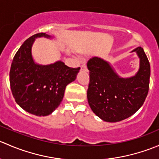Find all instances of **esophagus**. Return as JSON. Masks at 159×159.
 <instances>
[{
  "label": "esophagus",
  "mask_w": 159,
  "mask_h": 159,
  "mask_svg": "<svg viewBox=\"0 0 159 159\" xmlns=\"http://www.w3.org/2000/svg\"><path fill=\"white\" fill-rule=\"evenodd\" d=\"M81 70H85V71H86V70H88L87 69V66H86L85 65H82L81 66Z\"/></svg>",
  "instance_id": "34e87169"
}]
</instances>
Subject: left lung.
<instances>
[{
	"mask_svg": "<svg viewBox=\"0 0 159 159\" xmlns=\"http://www.w3.org/2000/svg\"><path fill=\"white\" fill-rule=\"evenodd\" d=\"M134 51L140 58V68L129 78L118 77L103 59L94 57L88 61V101L93 112L104 121L117 122L131 116L142 107L148 95L150 64L142 47Z\"/></svg>",
	"mask_w": 159,
	"mask_h": 159,
	"instance_id": "left-lung-1",
	"label": "left lung"
}]
</instances>
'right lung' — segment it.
I'll return each instance as SVG.
<instances>
[{
    "label": "right lung",
    "mask_w": 159,
    "mask_h": 159,
    "mask_svg": "<svg viewBox=\"0 0 159 159\" xmlns=\"http://www.w3.org/2000/svg\"><path fill=\"white\" fill-rule=\"evenodd\" d=\"M51 38L45 33L30 37L13 58L10 70L11 92L17 105L30 114L46 116L61 102L66 86L75 81L80 68H69L62 61L49 65L34 62L31 46L34 38Z\"/></svg>",
    "instance_id": "1"
}]
</instances>
